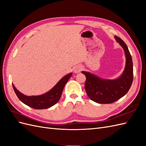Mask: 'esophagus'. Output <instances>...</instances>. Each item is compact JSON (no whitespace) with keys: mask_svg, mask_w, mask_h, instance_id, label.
I'll list each match as a JSON object with an SVG mask.
<instances>
[{"mask_svg":"<svg viewBox=\"0 0 146 146\" xmlns=\"http://www.w3.org/2000/svg\"><path fill=\"white\" fill-rule=\"evenodd\" d=\"M82 70V67H81V66H77V67H76L74 69V72L76 74L79 73Z\"/></svg>","mask_w":146,"mask_h":146,"instance_id":"esophagus-1","label":"esophagus"}]
</instances>
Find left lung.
<instances>
[{
	"mask_svg": "<svg viewBox=\"0 0 146 146\" xmlns=\"http://www.w3.org/2000/svg\"><path fill=\"white\" fill-rule=\"evenodd\" d=\"M114 38L123 48L126 58L125 67L120 77L110 80L89 72H82L86 76L85 88L87 95L98 104H111L117 101L127 93L133 82V62L129 48L120 38L114 36Z\"/></svg>",
	"mask_w": 146,
	"mask_h": 146,
	"instance_id": "8db88e82",
	"label": "left lung"
}]
</instances>
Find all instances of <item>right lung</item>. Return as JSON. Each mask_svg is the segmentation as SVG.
Here are the masks:
<instances>
[{"label":"right lung","mask_w":146,"mask_h":146,"mask_svg":"<svg viewBox=\"0 0 146 146\" xmlns=\"http://www.w3.org/2000/svg\"><path fill=\"white\" fill-rule=\"evenodd\" d=\"M72 75V73H69L64 76L49 91L39 96H25L17 90L13 84L12 85L16 96L22 102L35 109H46L52 107L58 102L66 83Z\"/></svg>","instance_id":"right-lung-1"}]
</instances>
